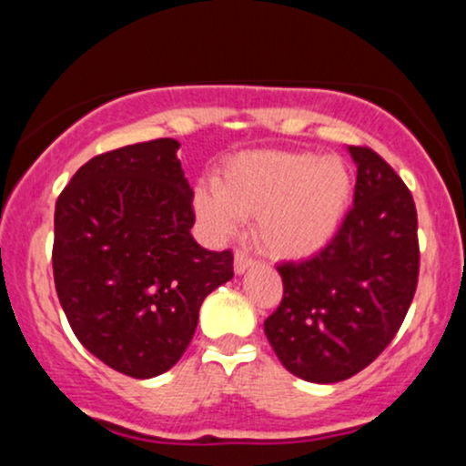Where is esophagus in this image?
<instances>
[{
	"label": "esophagus",
	"instance_id": "34e87169",
	"mask_svg": "<svg viewBox=\"0 0 466 466\" xmlns=\"http://www.w3.org/2000/svg\"><path fill=\"white\" fill-rule=\"evenodd\" d=\"M254 263H256V260L251 258L248 251L238 249L237 254H234V271H237V274H245V271H248Z\"/></svg>",
	"mask_w": 466,
	"mask_h": 466
}]
</instances>
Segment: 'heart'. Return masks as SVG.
Returning <instances> with one entry per match:
<instances>
[{"mask_svg":"<svg viewBox=\"0 0 466 466\" xmlns=\"http://www.w3.org/2000/svg\"><path fill=\"white\" fill-rule=\"evenodd\" d=\"M352 195L349 166L309 151H245L217 170L215 188H197L195 210L217 237L256 217V238L271 254L300 258L330 243Z\"/></svg>","mask_w":466,"mask_h":466,"instance_id":"obj_1","label":"heart"}]
</instances>
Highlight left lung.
<instances>
[{"instance_id":"obj_1","label":"left lung","mask_w":466,"mask_h":466,"mask_svg":"<svg viewBox=\"0 0 466 466\" xmlns=\"http://www.w3.org/2000/svg\"><path fill=\"white\" fill-rule=\"evenodd\" d=\"M349 151L352 208L319 254L278 265L285 291L265 319L282 366L311 383L344 381L370 366L403 324L419 282L411 192L372 148Z\"/></svg>"}]
</instances>
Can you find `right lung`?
<instances>
[{"label": "right lung", "mask_w": 466, "mask_h": 466, "mask_svg": "<svg viewBox=\"0 0 466 466\" xmlns=\"http://www.w3.org/2000/svg\"><path fill=\"white\" fill-rule=\"evenodd\" d=\"M173 137L96 155L58 195L52 269L74 335L133 379L188 349L201 302L234 276L232 251L192 238V190Z\"/></svg>", "instance_id": "1"}]
</instances>
